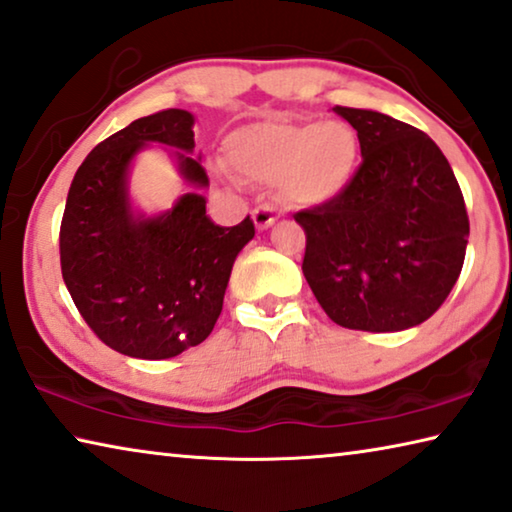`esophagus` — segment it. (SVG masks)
Listing matches in <instances>:
<instances>
[{"label": "esophagus", "mask_w": 512, "mask_h": 512, "mask_svg": "<svg viewBox=\"0 0 512 512\" xmlns=\"http://www.w3.org/2000/svg\"><path fill=\"white\" fill-rule=\"evenodd\" d=\"M253 221L257 225V230H266V227H271L278 221V214H275V209L271 205H262L253 212Z\"/></svg>", "instance_id": "obj_1"}]
</instances>
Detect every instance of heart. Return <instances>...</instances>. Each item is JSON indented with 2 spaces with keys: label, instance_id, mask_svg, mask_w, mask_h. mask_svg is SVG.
<instances>
[{
  "label": "heart",
  "instance_id": "b5f03b06",
  "mask_svg": "<svg viewBox=\"0 0 512 512\" xmlns=\"http://www.w3.org/2000/svg\"><path fill=\"white\" fill-rule=\"evenodd\" d=\"M358 134L342 120H264L227 139V159L257 184H280L294 205H323L346 189L358 161Z\"/></svg>",
  "mask_w": 512,
  "mask_h": 512
}]
</instances>
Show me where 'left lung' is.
<instances>
[{"label":"left lung","mask_w":512,"mask_h":512,"mask_svg":"<svg viewBox=\"0 0 512 512\" xmlns=\"http://www.w3.org/2000/svg\"><path fill=\"white\" fill-rule=\"evenodd\" d=\"M358 132L362 164L346 189L300 209L303 273L342 328L408 330L433 316L465 262L469 218L449 161L421 129L335 107Z\"/></svg>","instance_id":"obj_1"}]
</instances>
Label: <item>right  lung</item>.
<instances>
[{"label":"right lung","mask_w":512,"mask_h":512,"mask_svg":"<svg viewBox=\"0 0 512 512\" xmlns=\"http://www.w3.org/2000/svg\"><path fill=\"white\" fill-rule=\"evenodd\" d=\"M145 143L175 152L186 182L207 186L191 154L193 116L166 109L134 120L97 143L70 184L59 250L63 282L97 337L139 360L175 358L214 330L232 264L255 237L250 216L221 227L207 200L184 193L170 212L134 214L127 173Z\"/></svg>","instance_id":"1"}]
</instances>
